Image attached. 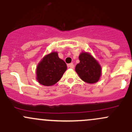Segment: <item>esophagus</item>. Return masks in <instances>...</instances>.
Listing matches in <instances>:
<instances>
[{
    "mask_svg": "<svg viewBox=\"0 0 132 132\" xmlns=\"http://www.w3.org/2000/svg\"><path fill=\"white\" fill-rule=\"evenodd\" d=\"M74 67L75 66L73 63L68 64V68H74Z\"/></svg>",
    "mask_w": 132,
    "mask_h": 132,
    "instance_id": "obj_1",
    "label": "esophagus"
}]
</instances>
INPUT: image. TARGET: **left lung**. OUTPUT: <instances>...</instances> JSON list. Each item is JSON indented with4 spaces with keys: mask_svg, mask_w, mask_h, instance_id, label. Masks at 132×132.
<instances>
[{
    "mask_svg": "<svg viewBox=\"0 0 132 132\" xmlns=\"http://www.w3.org/2000/svg\"><path fill=\"white\" fill-rule=\"evenodd\" d=\"M80 62L75 67V71L80 78L89 84L98 82L102 74V68L96 60L90 54L82 52L79 55Z\"/></svg>",
    "mask_w": 132,
    "mask_h": 132,
    "instance_id": "obj_1",
    "label": "left lung"
}]
</instances>
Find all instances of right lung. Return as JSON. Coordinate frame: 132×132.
Listing matches in <instances>:
<instances>
[{"label": "right lung", "mask_w": 132, "mask_h": 132, "mask_svg": "<svg viewBox=\"0 0 132 132\" xmlns=\"http://www.w3.org/2000/svg\"><path fill=\"white\" fill-rule=\"evenodd\" d=\"M67 70V66L56 52L45 55L39 62L36 69V79L46 86L54 85L61 79Z\"/></svg>", "instance_id": "obj_1"}]
</instances>
